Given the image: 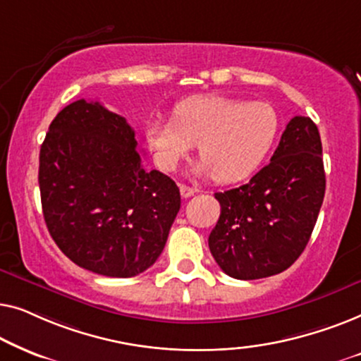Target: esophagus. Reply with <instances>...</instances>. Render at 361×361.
<instances>
[{
	"label": "esophagus",
	"instance_id": "1",
	"mask_svg": "<svg viewBox=\"0 0 361 361\" xmlns=\"http://www.w3.org/2000/svg\"><path fill=\"white\" fill-rule=\"evenodd\" d=\"M179 189H180V195L184 197V199H189V197H192V195L195 194L194 187H189V185H185V184H180Z\"/></svg>",
	"mask_w": 361,
	"mask_h": 361
}]
</instances>
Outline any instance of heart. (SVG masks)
<instances>
[{"label": "heart", "instance_id": "heart-1", "mask_svg": "<svg viewBox=\"0 0 361 361\" xmlns=\"http://www.w3.org/2000/svg\"><path fill=\"white\" fill-rule=\"evenodd\" d=\"M279 115L269 103L224 95L177 103L171 120L146 125V141L162 169L176 171L199 146V172L231 184L253 174L273 147Z\"/></svg>", "mask_w": 361, "mask_h": 361}]
</instances>
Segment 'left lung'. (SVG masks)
Segmentation results:
<instances>
[{
	"label": "left lung",
	"instance_id": "1",
	"mask_svg": "<svg viewBox=\"0 0 361 361\" xmlns=\"http://www.w3.org/2000/svg\"><path fill=\"white\" fill-rule=\"evenodd\" d=\"M325 194L322 141L315 123L294 116L268 166L248 184L216 192L220 219L209 248L235 279L283 273L312 235Z\"/></svg>",
	"mask_w": 361,
	"mask_h": 361
}]
</instances>
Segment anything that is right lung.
<instances>
[{
  "mask_svg": "<svg viewBox=\"0 0 361 361\" xmlns=\"http://www.w3.org/2000/svg\"><path fill=\"white\" fill-rule=\"evenodd\" d=\"M135 130L98 102L77 100L49 126L39 152L42 214L68 259L131 278L156 263L180 209L176 182L146 171Z\"/></svg>",
  "mask_w": 361,
  "mask_h": 361,
  "instance_id": "right-lung-1",
  "label": "right lung"
}]
</instances>
